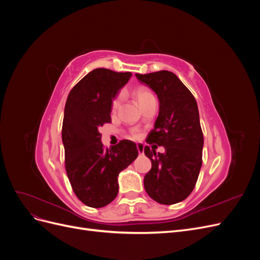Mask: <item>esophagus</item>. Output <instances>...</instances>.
<instances>
[{
	"instance_id": "esophagus-1",
	"label": "esophagus",
	"mask_w": 260,
	"mask_h": 260,
	"mask_svg": "<svg viewBox=\"0 0 260 260\" xmlns=\"http://www.w3.org/2000/svg\"><path fill=\"white\" fill-rule=\"evenodd\" d=\"M137 148H138V152L140 155H143L144 154V145L142 143H139L137 145Z\"/></svg>"
}]
</instances>
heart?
Returning a JSON list of instances; mask_svg holds the SVG:
<instances>
[{"label": "heart", "instance_id": "b5f03b06", "mask_svg": "<svg viewBox=\"0 0 260 260\" xmlns=\"http://www.w3.org/2000/svg\"><path fill=\"white\" fill-rule=\"evenodd\" d=\"M135 98L138 102L139 106L143 105L144 103H146V102H148L149 100L154 99V96L152 95V93L149 92L148 90H146L145 88H142V86H140V88H137L135 90ZM121 101H122V95L121 94H119V95H117L113 102H112V112L113 113H116L118 109H119L120 107V104H121ZM140 135L139 132L137 130H133L132 131V138H139Z\"/></svg>", "mask_w": 260, "mask_h": 260}]
</instances>
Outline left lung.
Listing matches in <instances>:
<instances>
[{"mask_svg": "<svg viewBox=\"0 0 260 260\" xmlns=\"http://www.w3.org/2000/svg\"><path fill=\"white\" fill-rule=\"evenodd\" d=\"M158 98L159 112L146 142L165 147L155 154L154 147H144L152 168L144 177L146 193L154 201L171 205L185 200L198 181L202 167L204 137L198 103L179 78L168 70L140 75Z\"/></svg>", "mask_w": 260, "mask_h": 260, "instance_id": "1", "label": "left lung"}]
</instances>
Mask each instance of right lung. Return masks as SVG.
Here are the masks:
<instances>
[{
  "instance_id": "1",
  "label": "right lung",
  "mask_w": 260,
  "mask_h": 260,
  "mask_svg": "<svg viewBox=\"0 0 260 260\" xmlns=\"http://www.w3.org/2000/svg\"><path fill=\"white\" fill-rule=\"evenodd\" d=\"M131 76L96 68L74 86L66 101L61 129L65 168L77 198L89 207H104L116 199L118 175L139 155L130 140L105 148L99 131L112 121V102Z\"/></svg>"
}]
</instances>
